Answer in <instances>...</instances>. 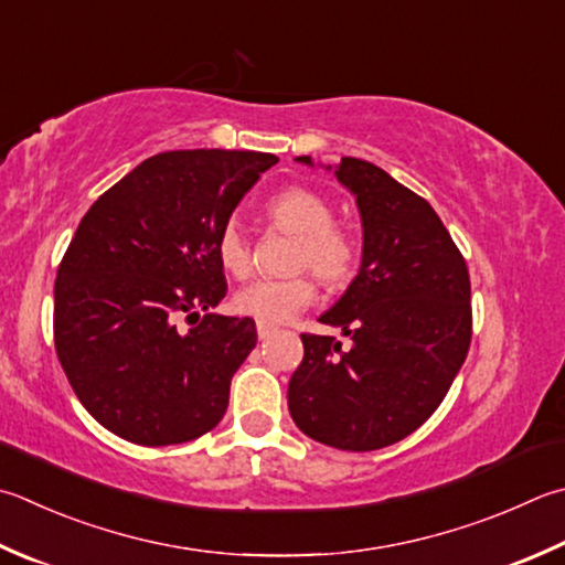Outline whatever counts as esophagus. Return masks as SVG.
<instances>
[{"label":"esophagus","instance_id":"obj_1","mask_svg":"<svg viewBox=\"0 0 565 565\" xmlns=\"http://www.w3.org/2000/svg\"><path fill=\"white\" fill-rule=\"evenodd\" d=\"M275 332H278V329H275L273 324H263V322H258V339H270Z\"/></svg>","mask_w":565,"mask_h":565}]
</instances>
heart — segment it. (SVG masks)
I'll return each mask as SVG.
<instances>
[{
    "instance_id": "heart-1",
    "label": "heart",
    "mask_w": 565,
    "mask_h": 565,
    "mask_svg": "<svg viewBox=\"0 0 565 565\" xmlns=\"http://www.w3.org/2000/svg\"><path fill=\"white\" fill-rule=\"evenodd\" d=\"M265 216L278 231L295 236L292 268H310L329 290H342L359 270L361 246L351 231L337 226L332 201L307 186H287L265 206ZM218 265L233 278L250 273V241L236 218L223 223L216 236ZM317 282L310 273L282 280H255L236 292L233 307L243 317L263 324L287 322L310 307Z\"/></svg>"
}]
</instances>
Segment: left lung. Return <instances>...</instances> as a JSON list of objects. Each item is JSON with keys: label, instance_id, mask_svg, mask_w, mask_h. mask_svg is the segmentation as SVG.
Instances as JSON below:
<instances>
[{"label": "left lung", "instance_id": "1", "mask_svg": "<svg viewBox=\"0 0 565 565\" xmlns=\"http://www.w3.org/2000/svg\"><path fill=\"white\" fill-rule=\"evenodd\" d=\"M334 174L356 196L364 255L319 322L342 327L349 347L302 334L287 406L312 440L369 452L408 438L448 396L472 339L470 273L423 196L356 157Z\"/></svg>", "mask_w": 565, "mask_h": 565}]
</instances>
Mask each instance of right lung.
<instances>
[{
    "label": "right lung",
    "instance_id": "1",
    "mask_svg": "<svg viewBox=\"0 0 565 565\" xmlns=\"http://www.w3.org/2000/svg\"><path fill=\"white\" fill-rule=\"evenodd\" d=\"M273 164L268 152H162L83 216L53 287V344L83 408L117 438L186 443L226 413L258 334L250 317L211 312L226 297L216 236Z\"/></svg>",
    "mask_w": 565,
    "mask_h": 565
}]
</instances>
